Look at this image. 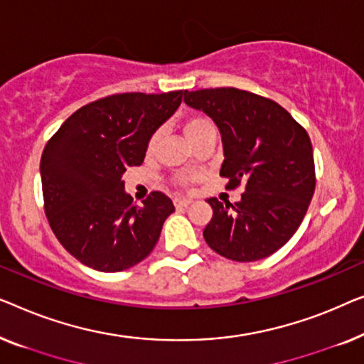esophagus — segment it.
<instances>
[{
	"label": "esophagus",
	"mask_w": 364,
	"mask_h": 364,
	"mask_svg": "<svg viewBox=\"0 0 364 364\" xmlns=\"http://www.w3.org/2000/svg\"><path fill=\"white\" fill-rule=\"evenodd\" d=\"M173 203H175L176 208H188L189 204H191V199H188V198H175V199H173Z\"/></svg>",
	"instance_id": "34e87169"
}]
</instances>
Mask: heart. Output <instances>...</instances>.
<instances>
[{"label":"heart","mask_w":364,"mask_h":364,"mask_svg":"<svg viewBox=\"0 0 364 364\" xmlns=\"http://www.w3.org/2000/svg\"><path fill=\"white\" fill-rule=\"evenodd\" d=\"M209 127H213V122L209 120L208 117L199 115V114L189 115L183 122V132H184V135H186L189 141H193L194 138L199 135V133L209 129ZM158 140H160V133H158V132H155L150 138H148L146 155H153V153H155L156 146H158ZM194 181H196V176H193V175H181V176L175 178L176 186L184 188V189H188Z\"/></svg>","instance_id":"heart-1"}]
</instances>
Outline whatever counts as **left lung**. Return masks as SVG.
Wrapping results in <instances>:
<instances>
[{"label": "left lung", "instance_id": "8db88e82", "mask_svg": "<svg viewBox=\"0 0 364 364\" xmlns=\"http://www.w3.org/2000/svg\"><path fill=\"white\" fill-rule=\"evenodd\" d=\"M184 102L214 120L223 136L226 189L245 183L240 201L209 198L204 240L235 262L272 255L304 221L315 191V161L306 130L282 105L252 92L218 87L184 90Z\"/></svg>", "mask_w": 364, "mask_h": 364}]
</instances>
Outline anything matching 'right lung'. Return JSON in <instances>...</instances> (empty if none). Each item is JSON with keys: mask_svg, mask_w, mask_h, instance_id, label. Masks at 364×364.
Returning a JSON list of instances; mask_svg holds the SVG:
<instances>
[{"mask_svg": "<svg viewBox=\"0 0 364 364\" xmlns=\"http://www.w3.org/2000/svg\"><path fill=\"white\" fill-rule=\"evenodd\" d=\"M181 99L183 90L104 97L74 112L44 146V213L59 242L87 267L120 272L158 242L173 201L153 191L136 206L122 175L141 165L148 138Z\"/></svg>", "mask_w": 364, "mask_h": 364, "instance_id": "add662e5", "label": "right lung"}]
</instances>
